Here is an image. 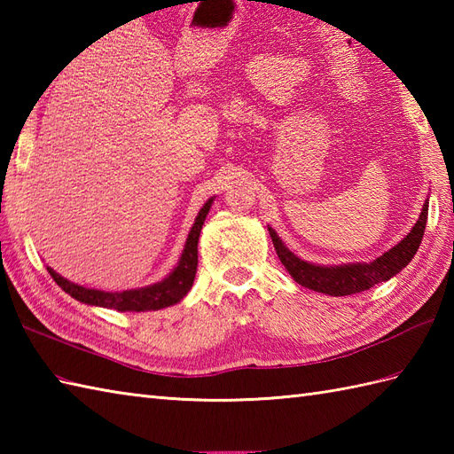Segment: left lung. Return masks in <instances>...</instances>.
<instances>
[{
  "instance_id": "1",
  "label": "left lung",
  "mask_w": 454,
  "mask_h": 454,
  "mask_svg": "<svg viewBox=\"0 0 454 454\" xmlns=\"http://www.w3.org/2000/svg\"><path fill=\"white\" fill-rule=\"evenodd\" d=\"M427 210L429 202L421 208V215L416 224L410 230V234L402 239L400 244L388 249L387 254L376 257L371 263H343V265H314L308 263L304 259L294 255L288 249L281 238L277 236L273 228H269L271 234L275 252L281 259V263L298 285H302L310 291L324 293L330 296H347L355 293L369 291L371 286L379 285L382 281H388L394 275H398L403 267H406L423 239L427 224Z\"/></svg>"
}]
</instances>
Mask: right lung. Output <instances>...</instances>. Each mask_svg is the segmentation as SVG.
Returning <instances> with one entry per match:
<instances>
[{"instance_id": "right-lung-1", "label": "right lung", "mask_w": 454, "mask_h": 454, "mask_svg": "<svg viewBox=\"0 0 454 454\" xmlns=\"http://www.w3.org/2000/svg\"><path fill=\"white\" fill-rule=\"evenodd\" d=\"M212 200L215 199H208L205 202V207L199 210L195 224H192L191 232L187 236L185 247H183L179 263L160 283H153L142 288H130V291H122V293H105V291H98V288H88V286L70 283L67 278L58 275L51 267H46L48 273H51L56 285L60 286L64 293L75 298V301L90 306L113 308V310H119V312H148V310H161V308L166 306L177 304L179 301H183V296L191 291L192 281H195L197 263H199V249H197L199 236H200L202 224H205V218L208 215Z\"/></svg>"}]
</instances>
